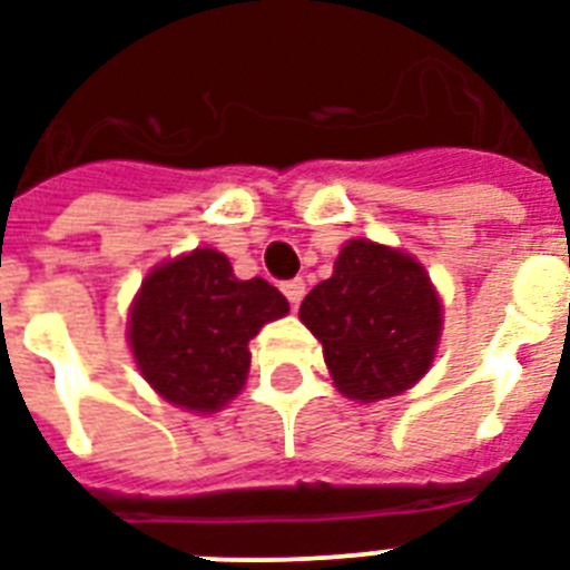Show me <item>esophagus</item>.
Instances as JSON below:
<instances>
[{
  "label": "esophagus",
  "mask_w": 570,
  "mask_h": 570,
  "mask_svg": "<svg viewBox=\"0 0 570 570\" xmlns=\"http://www.w3.org/2000/svg\"><path fill=\"white\" fill-rule=\"evenodd\" d=\"M282 294L288 297L291 306H299V299H303V294H306V282L303 279L282 282Z\"/></svg>",
  "instance_id": "1"
}]
</instances>
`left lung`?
<instances>
[{
    "label": "left lung",
    "instance_id": "obj_1",
    "mask_svg": "<svg viewBox=\"0 0 570 570\" xmlns=\"http://www.w3.org/2000/svg\"><path fill=\"white\" fill-rule=\"evenodd\" d=\"M299 321L324 345V363L342 395L381 401L410 390L431 368L443 306L413 255L347 240L333 276L303 299Z\"/></svg>",
    "mask_w": 570,
    "mask_h": 570
}]
</instances>
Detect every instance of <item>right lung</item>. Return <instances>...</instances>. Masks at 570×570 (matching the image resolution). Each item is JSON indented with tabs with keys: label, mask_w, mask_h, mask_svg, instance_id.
Here are the masks:
<instances>
[{
	"label": "right lung",
	"mask_w": 570,
	"mask_h": 570,
	"mask_svg": "<svg viewBox=\"0 0 570 570\" xmlns=\"http://www.w3.org/2000/svg\"><path fill=\"white\" fill-rule=\"evenodd\" d=\"M288 315L271 282L237 279L216 249H193L154 267L136 294L127 338L136 365L175 407L214 413L244 390L249 342Z\"/></svg>",
	"instance_id": "right-lung-1"
}]
</instances>
